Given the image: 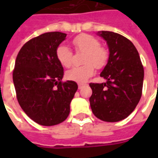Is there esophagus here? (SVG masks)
I'll return each mask as SVG.
<instances>
[{
  "label": "esophagus",
  "mask_w": 158,
  "mask_h": 158,
  "mask_svg": "<svg viewBox=\"0 0 158 158\" xmlns=\"http://www.w3.org/2000/svg\"><path fill=\"white\" fill-rule=\"evenodd\" d=\"M83 86H84V84H79V85H78V87H79V89H81Z\"/></svg>",
  "instance_id": "esophagus-1"
}]
</instances>
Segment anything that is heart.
I'll return each mask as SVG.
<instances>
[{"label":"heart","mask_w":158,"mask_h":158,"mask_svg":"<svg viewBox=\"0 0 158 158\" xmlns=\"http://www.w3.org/2000/svg\"><path fill=\"white\" fill-rule=\"evenodd\" d=\"M72 43L77 52H85V65L73 67L66 73V78L77 83L85 82L96 69H102L108 60V52L100 46V41L94 36L83 34L76 36ZM56 58L65 68H69L73 63V52L67 45H59L56 49Z\"/></svg>","instance_id":"1"}]
</instances>
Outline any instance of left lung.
<instances>
[{
	"label": "left lung",
	"mask_w": 158,
	"mask_h": 158,
	"mask_svg": "<svg viewBox=\"0 0 158 158\" xmlns=\"http://www.w3.org/2000/svg\"><path fill=\"white\" fill-rule=\"evenodd\" d=\"M105 40L109 57L101 77L106 83H90L92 95L89 104L94 115L105 122H118L126 118L141 97L144 69L135 46L119 34L99 31Z\"/></svg>",
	"instance_id": "1"
}]
</instances>
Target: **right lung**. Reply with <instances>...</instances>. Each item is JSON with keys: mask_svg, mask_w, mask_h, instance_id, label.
<instances>
[{"mask_svg": "<svg viewBox=\"0 0 158 158\" xmlns=\"http://www.w3.org/2000/svg\"><path fill=\"white\" fill-rule=\"evenodd\" d=\"M62 32H48L23 45L12 73L17 99L28 116L40 125L52 126L65 120L78 89L72 80L62 82L63 68L56 49L66 39Z\"/></svg>", "mask_w": 158, "mask_h": 158, "instance_id": "obj_1", "label": "right lung"}]
</instances>
